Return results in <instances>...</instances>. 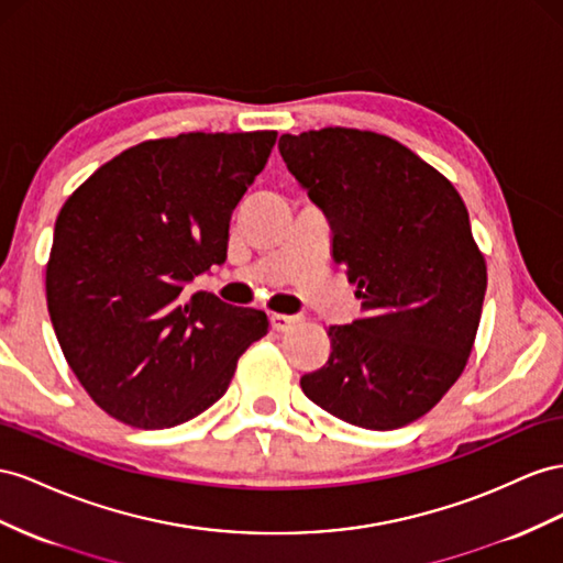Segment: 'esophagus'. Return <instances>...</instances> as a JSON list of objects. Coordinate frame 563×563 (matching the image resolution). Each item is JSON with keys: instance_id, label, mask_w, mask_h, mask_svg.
Wrapping results in <instances>:
<instances>
[{"instance_id": "obj_1", "label": "esophagus", "mask_w": 563, "mask_h": 563, "mask_svg": "<svg viewBox=\"0 0 563 563\" xmlns=\"http://www.w3.org/2000/svg\"><path fill=\"white\" fill-rule=\"evenodd\" d=\"M300 322V314H272V329L286 331Z\"/></svg>"}]
</instances>
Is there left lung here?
Wrapping results in <instances>:
<instances>
[{"instance_id": "8db88e82", "label": "left lung", "mask_w": 563, "mask_h": 563, "mask_svg": "<svg viewBox=\"0 0 563 563\" xmlns=\"http://www.w3.org/2000/svg\"><path fill=\"white\" fill-rule=\"evenodd\" d=\"M279 154L362 300L353 324L329 327L331 355L300 388L353 427H407L457 382L481 322L488 277L462 196L376 132L282 134Z\"/></svg>"}]
</instances>
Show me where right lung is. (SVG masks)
I'll list each match as a JSON object with an SVG mask.
<instances>
[{
	"mask_svg": "<svg viewBox=\"0 0 563 563\" xmlns=\"http://www.w3.org/2000/svg\"><path fill=\"white\" fill-rule=\"evenodd\" d=\"M277 132L142 142L60 208L47 308L70 369L106 415L173 429L218 402L267 314L187 286L227 261L230 220Z\"/></svg>",
	"mask_w": 563,
	"mask_h": 563,
	"instance_id": "right-lung-1",
	"label": "right lung"
}]
</instances>
